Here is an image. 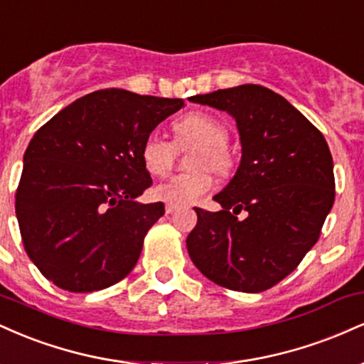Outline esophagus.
Instances as JSON below:
<instances>
[{
	"label": "esophagus",
	"instance_id": "34e87169",
	"mask_svg": "<svg viewBox=\"0 0 364 364\" xmlns=\"http://www.w3.org/2000/svg\"><path fill=\"white\" fill-rule=\"evenodd\" d=\"M176 205H169V203H168V205H166V214H173V212L174 210H176Z\"/></svg>",
	"mask_w": 364,
	"mask_h": 364
}]
</instances>
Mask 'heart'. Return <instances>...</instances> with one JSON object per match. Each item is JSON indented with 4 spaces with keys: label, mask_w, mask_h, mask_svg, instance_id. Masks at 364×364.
<instances>
[{
    "label": "heart",
    "mask_w": 364,
    "mask_h": 364,
    "mask_svg": "<svg viewBox=\"0 0 364 364\" xmlns=\"http://www.w3.org/2000/svg\"><path fill=\"white\" fill-rule=\"evenodd\" d=\"M176 144L159 132L145 136L141 144V162L152 176H164L173 168L178 147L198 150L191 157V168L196 171L181 173L159 183L154 195L169 205H190L214 186L212 169L219 176H228L235 168V157L228 149L229 129L215 116L207 112H188L174 123Z\"/></svg>",
    "instance_id": "heart-1"
}]
</instances>
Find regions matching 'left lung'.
<instances>
[{
	"label": "left lung",
	"mask_w": 364,
	"mask_h": 364,
	"mask_svg": "<svg viewBox=\"0 0 364 364\" xmlns=\"http://www.w3.org/2000/svg\"><path fill=\"white\" fill-rule=\"evenodd\" d=\"M190 101L231 114L241 141L240 168L214 196L223 210L195 208L198 220L186 237L191 262L228 289H270L318 241L333 205L336 179L327 141L267 87L246 83ZM241 211L243 220L237 217Z\"/></svg>",
	"instance_id": "1"
}]
</instances>
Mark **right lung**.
<instances>
[{
    "instance_id": "1",
    "label": "right lung",
    "mask_w": 364,
    "mask_h": 364,
    "mask_svg": "<svg viewBox=\"0 0 364 364\" xmlns=\"http://www.w3.org/2000/svg\"><path fill=\"white\" fill-rule=\"evenodd\" d=\"M183 99L95 90L37 129L23 156L15 212L28 258L70 292L106 289L132 272L164 203L136 198L152 185L141 144Z\"/></svg>"
}]
</instances>
